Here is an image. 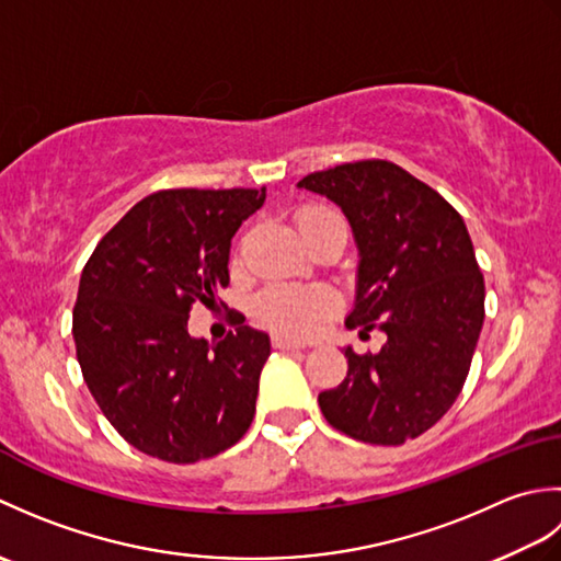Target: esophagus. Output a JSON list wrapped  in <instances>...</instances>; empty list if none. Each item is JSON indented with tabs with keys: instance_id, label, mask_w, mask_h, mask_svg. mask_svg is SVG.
Returning <instances> with one entry per match:
<instances>
[{
	"instance_id": "esophagus-1",
	"label": "esophagus",
	"mask_w": 561,
	"mask_h": 561,
	"mask_svg": "<svg viewBox=\"0 0 561 561\" xmlns=\"http://www.w3.org/2000/svg\"><path fill=\"white\" fill-rule=\"evenodd\" d=\"M272 347L274 350H279V352H294V350H304V344L301 342H296V340H289V337H282V335H277L272 340Z\"/></svg>"
}]
</instances>
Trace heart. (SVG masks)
I'll return each instance as SVG.
<instances>
[{
    "mask_svg": "<svg viewBox=\"0 0 561 561\" xmlns=\"http://www.w3.org/2000/svg\"><path fill=\"white\" fill-rule=\"evenodd\" d=\"M342 219L328 207H306L299 211L301 236H311L325 224ZM340 294L328 284H270L255 299V316L284 335L308 337L340 311Z\"/></svg>",
    "mask_w": 561,
    "mask_h": 561,
    "instance_id": "obj_1",
    "label": "heart"
}]
</instances>
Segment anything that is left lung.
<instances>
[{
    "mask_svg": "<svg viewBox=\"0 0 561 561\" xmlns=\"http://www.w3.org/2000/svg\"><path fill=\"white\" fill-rule=\"evenodd\" d=\"M347 217L359 270L344 320L386 332L378 354L344 347L347 376L323 390L325 420L364 444L400 446L460 396L484 323V277L468 226L436 190L390 161H356L299 181Z\"/></svg>",
    "mask_w": 561,
    "mask_h": 561,
    "instance_id": "1",
    "label": "left lung"
}]
</instances>
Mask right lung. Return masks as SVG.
Returning a JSON list of instances; mask_svg holds the SVG:
<instances>
[{
    "mask_svg": "<svg viewBox=\"0 0 561 561\" xmlns=\"http://www.w3.org/2000/svg\"><path fill=\"white\" fill-rule=\"evenodd\" d=\"M265 187L161 190L101 238L75 304L83 380L117 434L165 462H197L243 438L255 416L267 332L238 320L209 344L187 332L193 304L217 306L231 238Z\"/></svg>",
    "mask_w": 561,
    "mask_h": 561,
    "instance_id": "right-lung-1",
    "label": "right lung"
}]
</instances>
